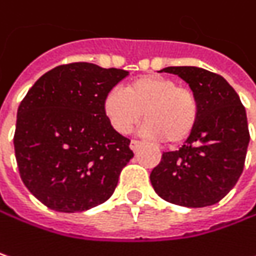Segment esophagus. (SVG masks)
<instances>
[{"instance_id":"34e87169","label":"esophagus","mask_w":256,"mask_h":256,"mask_svg":"<svg viewBox=\"0 0 256 256\" xmlns=\"http://www.w3.org/2000/svg\"><path fill=\"white\" fill-rule=\"evenodd\" d=\"M130 147H131V150H132V152H137L138 148L141 147V142L137 141V140H132V141L130 142Z\"/></svg>"}]
</instances>
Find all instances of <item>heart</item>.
I'll return each mask as SVG.
<instances>
[{
    "label": "heart",
    "instance_id": "heart-1",
    "mask_svg": "<svg viewBox=\"0 0 256 256\" xmlns=\"http://www.w3.org/2000/svg\"><path fill=\"white\" fill-rule=\"evenodd\" d=\"M103 112L119 134H128L144 116L148 120L142 126L146 137L178 146L194 132L200 104L191 88L169 77L148 74L132 80L126 90L110 88L103 99Z\"/></svg>",
    "mask_w": 256,
    "mask_h": 256
}]
</instances>
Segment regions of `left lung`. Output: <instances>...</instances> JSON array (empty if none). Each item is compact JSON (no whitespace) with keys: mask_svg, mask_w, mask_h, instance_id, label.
<instances>
[{"mask_svg":"<svg viewBox=\"0 0 256 256\" xmlns=\"http://www.w3.org/2000/svg\"><path fill=\"white\" fill-rule=\"evenodd\" d=\"M190 84L200 104L191 137L163 153L152 170L156 194L176 206L201 208L218 202L240 178L248 144L246 110L234 88L222 76L198 66H168Z\"/></svg>","mask_w":256,"mask_h":256,"instance_id":"obj_1","label":"left lung"}]
</instances>
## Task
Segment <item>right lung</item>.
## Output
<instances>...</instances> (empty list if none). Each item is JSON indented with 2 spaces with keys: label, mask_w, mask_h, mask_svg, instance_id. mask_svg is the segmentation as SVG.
I'll return each mask as SVG.
<instances>
[{
  "label": "right lung",
  "mask_w": 256,
  "mask_h": 256,
  "mask_svg": "<svg viewBox=\"0 0 256 256\" xmlns=\"http://www.w3.org/2000/svg\"><path fill=\"white\" fill-rule=\"evenodd\" d=\"M126 76L90 62L60 65L20 103L14 132L18 172L48 208L90 210L115 191L134 153L104 116L103 99Z\"/></svg>",
  "instance_id": "obj_1"
}]
</instances>
